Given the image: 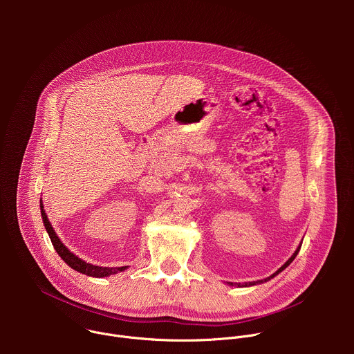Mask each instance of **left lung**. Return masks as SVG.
<instances>
[{"label":"left lung","instance_id":"left-lung-1","mask_svg":"<svg viewBox=\"0 0 354 354\" xmlns=\"http://www.w3.org/2000/svg\"><path fill=\"white\" fill-rule=\"evenodd\" d=\"M299 248H301V245H299V246L297 248V250L294 252V254H292V257H291V258H290V259H288V261H287V262H286V263H284V265H283V266H281V268H280V269H279V270H277L276 273H273V274H272L270 277H266V279H263V280H258V281H249V283H243V284H241V283H239V284H235V286H238V287H249V286H255V284H261V283H265V281H268V280L273 279V277H274L276 274H279L280 272H283V270H284V269H286V268H287V266H288V265H290V263H291V262L294 261V258L297 257V254H298V252H299ZM231 286H234V284L231 283Z\"/></svg>","mask_w":354,"mask_h":354}]
</instances>
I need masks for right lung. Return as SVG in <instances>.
Masks as SVG:
<instances>
[{
    "label": "right lung",
    "instance_id": "right-lung-1",
    "mask_svg": "<svg viewBox=\"0 0 354 354\" xmlns=\"http://www.w3.org/2000/svg\"><path fill=\"white\" fill-rule=\"evenodd\" d=\"M41 201V200H40ZM40 212H41V218H43V224H44V228L50 236V241H52L56 252L59 254V257L70 266L73 268L74 270L82 273V274H86V276H91V277H108L111 274H116L119 272H123L126 270L129 266H122V268H104V266H95V265H91V263H86L85 261H82L81 258L75 257L73 252L68 250V248L60 241V238L57 236V234L55 232L52 224H50L48 218H47V214L43 209V205L40 203Z\"/></svg>",
    "mask_w": 354,
    "mask_h": 354
}]
</instances>
